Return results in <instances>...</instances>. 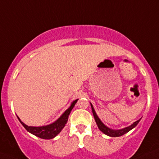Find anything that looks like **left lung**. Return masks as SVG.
Returning a JSON list of instances; mask_svg holds the SVG:
<instances>
[{
  "instance_id": "1",
  "label": "left lung",
  "mask_w": 159,
  "mask_h": 159,
  "mask_svg": "<svg viewBox=\"0 0 159 159\" xmlns=\"http://www.w3.org/2000/svg\"><path fill=\"white\" fill-rule=\"evenodd\" d=\"M91 107H92V113H93L94 118H95V122H96V124L97 126H98V127H99V129L102 132V133H104L105 134H107V135L108 136H111V137H119V136L123 135V134H125L128 131H130V130H132L134 127H135L136 126H137L138 123H139L140 121V119H139V120H137L136 122H134L133 124H131L130 126H129V127H125V128L123 129H120V130H113V129H111L109 128V127H107V126H105V125L102 123V121L99 119L98 116H97L96 113H95L92 103H91Z\"/></svg>"
}]
</instances>
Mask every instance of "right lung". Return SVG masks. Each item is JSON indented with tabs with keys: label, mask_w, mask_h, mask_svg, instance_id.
I'll use <instances>...</instances> for the list:
<instances>
[{
	"label": "right lung",
	"mask_w": 159,
	"mask_h": 159,
	"mask_svg": "<svg viewBox=\"0 0 159 159\" xmlns=\"http://www.w3.org/2000/svg\"><path fill=\"white\" fill-rule=\"evenodd\" d=\"M78 99H75V101H73L71 102V106L69 107L68 109L64 112L62 116H60L57 121H55L52 124L47 125V126H42V127H29L26 124L21 122V120L18 118L19 121L20 122L23 127H25L26 130L29 132H30L31 134H34V135L37 136V137L43 139H52L53 138H55L57 134L60 133L62 129L64 128L65 124L67 123V119H68V116H69L70 113H71L72 108L75 107V103L77 102Z\"/></svg>",
	"instance_id": "right-lung-1"
}]
</instances>
